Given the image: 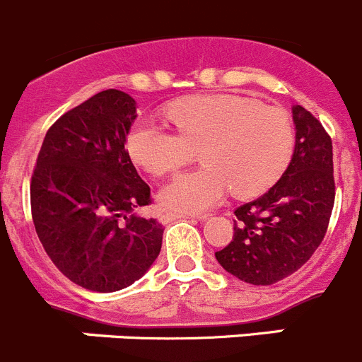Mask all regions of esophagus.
I'll use <instances>...</instances> for the list:
<instances>
[{
	"instance_id": "esophagus-1",
	"label": "esophagus",
	"mask_w": 362,
	"mask_h": 362,
	"mask_svg": "<svg viewBox=\"0 0 362 362\" xmlns=\"http://www.w3.org/2000/svg\"><path fill=\"white\" fill-rule=\"evenodd\" d=\"M183 218H199V220H206L208 216L202 215V216H192V215H174V213H163V215L160 216V222L161 223H170L174 222V220H183Z\"/></svg>"
}]
</instances>
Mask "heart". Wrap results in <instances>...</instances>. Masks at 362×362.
I'll return each instance as SVG.
<instances>
[{
	"mask_svg": "<svg viewBox=\"0 0 362 362\" xmlns=\"http://www.w3.org/2000/svg\"><path fill=\"white\" fill-rule=\"evenodd\" d=\"M165 115L177 132L153 119H136L127 154L153 175L183 167L201 149L204 167L175 175L158 194L167 211H208L230 190L238 197L267 192L281 177L293 151L284 112L230 94L194 95L170 103Z\"/></svg>",
	"mask_w": 362,
	"mask_h": 362,
	"instance_id": "b5f03b06",
	"label": "heart"
}]
</instances>
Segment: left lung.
Listing matches in <instances>:
<instances>
[{"instance_id":"left-lung-1","label":"left lung","mask_w":362,"mask_h":362,"mask_svg":"<svg viewBox=\"0 0 362 362\" xmlns=\"http://www.w3.org/2000/svg\"><path fill=\"white\" fill-rule=\"evenodd\" d=\"M295 149L277 183L235 211L233 242L215 252L240 281L268 286L308 263L327 233L334 206L332 142L304 106L291 108Z\"/></svg>"}]
</instances>
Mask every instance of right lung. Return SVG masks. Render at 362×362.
Wrapping results in <instances>:
<instances>
[{"label": "right lung", "mask_w": 362, "mask_h": 362, "mask_svg": "<svg viewBox=\"0 0 362 362\" xmlns=\"http://www.w3.org/2000/svg\"><path fill=\"white\" fill-rule=\"evenodd\" d=\"M136 101L108 88L46 133L30 187L37 236L58 270L92 291L132 286L156 261L163 227L135 209L151 202L124 149Z\"/></svg>", "instance_id": "right-lung-1"}]
</instances>
